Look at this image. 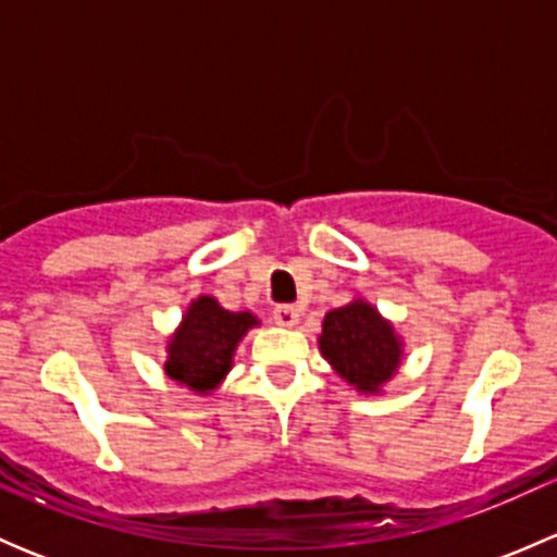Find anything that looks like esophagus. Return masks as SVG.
Instances as JSON below:
<instances>
[{"instance_id": "1", "label": "esophagus", "mask_w": 557, "mask_h": 557, "mask_svg": "<svg viewBox=\"0 0 557 557\" xmlns=\"http://www.w3.org/2000/svg\"><path fill=\"white\" fill-rule=\"evenodd\" d=\"M272 318H274V323L277 325H296L299 323V312H296V307H290V305H277L274 307V312H272Z\"/></svg>"}]
</instances>
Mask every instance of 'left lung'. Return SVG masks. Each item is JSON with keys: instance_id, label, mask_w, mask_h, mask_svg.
<instances>
[{"instance_id": "obj_1", "label": "left lung", "mask_w": 557, "mask_h": 557, "mask_svg": "<svg viewBox=\"0 0 557 557\" xmlns=\"http://www.w3.org/2000/svg\"><path fill=\"white\" fill-rule=\"evenodd\" d=\"M320 350L339 377L367 393H374L393 377L401 356L391 323L367 301H352L325 314Z\"/></svg>"}]
</instances>
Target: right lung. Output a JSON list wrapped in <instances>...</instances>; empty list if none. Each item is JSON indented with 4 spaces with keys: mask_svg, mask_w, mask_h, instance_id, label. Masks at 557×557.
Instances as JSON below:
<instances>
[{
    "mask_svg": "<svg viewBox=\"0 0 557 557\" xmlns=\"http://www.w3.org/2000/svg\"><path fill=\"white\" fill-rule=\"evenodd\" d=\"M258 320L250 312H228L210 296L190 305L170 345L166 374L190 391H212L232 369V356L245 331Z\"/></svg>",
    "mask_w": 557,
    "mask_h": 557,
    "instance_id": "right-lung-1",
    "label": "right lung"
}]
</instances>
